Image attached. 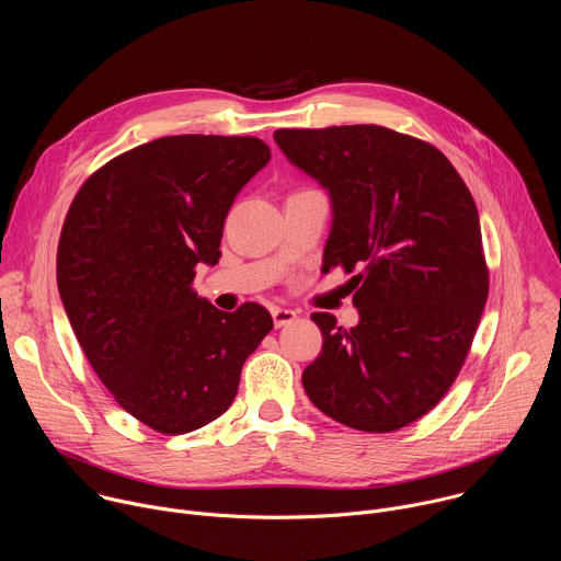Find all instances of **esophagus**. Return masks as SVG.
<instances>
[{
    "instance_id": "1",
    "label": "esophagus",
    "mask_w": 561,
    "mask_h": 561,
    "mask_svg": "<svg viewBox=\"0 0 561 561\" xmlns=\"http://www.w3.org/2000/svg\"><path fill=\"white\" fill-rule=\"evenodd\" d=\"M273 314V321H275V328H282V325H288L297 319V312L295 310H288V308H273L271 310Z\"/></svg>"
}]
</instances>
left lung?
<instances>
[{
    "label": "left lung",
    "instance_id": "1",
    "mask_svg": "<svg viewBox=\"0 0 561 561\" xmlns=\"http://www.w3.org/2000/svg\"><path fill=\"white\" fill-rule=\"evenodd\" d=\"M273 136L330 194L323 271L354 273L360 314L345 330L332 314L312 312L323 345L304 369V390L336 423L397 432L447 394L486 304L471 192L440 149L381 125Z\"/></svg>",
    "mask_w": 561,
    "mask_h": 561
}]
</instances>
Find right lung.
Segmentation results:
<instances>
[{"instance_id": "add662e5", "label": "right lung", "mask_w": 561, "mask_h": 561, "mask_svg": "<svg viewBox=\"0 0 561 561\" xmlns=\"http://www.w3.org/2000/svg\"><path fill=\"white\" fill-rule=\"evenodd\" d=\"M271 160L255 136H164L96 169L77 192L57 251L70 325L114 401L175 436L222 416L271 312H222L194 290L218 264L227 214Z\"/></svg>"}]
</instances>
